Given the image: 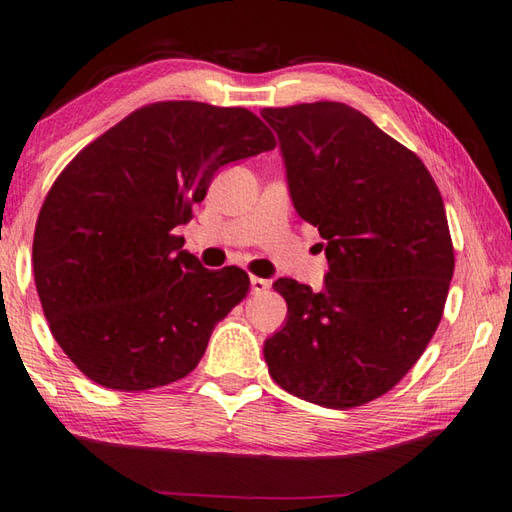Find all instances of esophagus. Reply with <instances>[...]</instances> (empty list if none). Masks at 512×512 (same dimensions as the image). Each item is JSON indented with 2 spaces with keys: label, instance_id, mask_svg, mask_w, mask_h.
<instances>
[{
  "label": "esophagus",
  "instance_id": "34e87169",
  "mask_svg": "<svg viewBox=\"0 0 512 512\" xmlns=\"http://www.w3.org/2000/svg\"><path fill=\"white\" fill-rule=\"evenodd\" d=\"M249 285H252V294H265V291L271 287L269 280H265V278H258V276H252V278H249Z\"/></svg>",
  "mask_w": 512,
  "mask_h": 512
}]
</instances>
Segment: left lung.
<instances>
[{
  "instance_id": "1",
  "label": "left lung",
  "mask_w": 512,
  "mask_h": 512,
  "mask_svg": "<svg viewBox=\"0 0 512 512\" xmlns=\"http://www.w3.org/2000/svg\"><path fill=\"white\" fill-rule=\"evenodd\" d=\"M278 134L296 212L325 238V289H274L287 322L265 340L269 375L296 398L351 409L387 393L440 325L455 256L433 176L338 101L260 112Z\"/></svg>"
}]
</instances>
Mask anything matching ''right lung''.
I'll list each match as a JSON object with an SVG mask.
<instances>
[{"mask_svg":"<svg viewBox=\"0 0 512 512\" xmlns=\"http://www.w3.org/2000/svg\"><path fill=\"white\" fill-rule=\"evenodd\" d=\"M274 145L245 108L159 101L66 165L41 205L33 269L52 336L86 378L148 391L194 371L249 276L205 269L172 232L223 165Z\"/></svg>","mask_w":512,"mask_h":512,"instance_id":"1","label":"right lung"}]
</instances>
